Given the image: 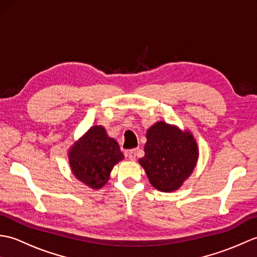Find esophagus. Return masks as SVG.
Listing matches in <instances>:
<instances>
[{
    "instance_id": "obj_1",
    "label": "esophagus",
    "mask_w": 257,
    "mask_h": 257,
    "mask_svg": "<svg viewBox=\"0 0 257 257\" xmlns=\"http://www.w3.org/2000/svg\"><path fill=\"white\" fill-rule=\"evenodd\" d=\"M137 149H133V150H129L127 154V157H128V159L129 160H132V161H134V160H136V156H137Z\"/></svg>"
}]
</instances>
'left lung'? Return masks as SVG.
<instances>
[{"instance_id": "left-lung-1", "label": "left lung", "mask_w": 257, "mask_h": 257, "mask_svg": "<svg viewBox=\"0 0 257 257\" xmlns=\"http://www.w3.org/2000/svg\"><path fill=\"white\" fill-rule=\"evenodd\" d=\"M199 150L192 136L163 121L147 132L145 157L139 163L149 181L162 192H171L181 187L198 161Z\"/></svg>"}]
</instances>
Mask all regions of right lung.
<instances>
[{"label":"right lung","instance_id":"add662e5","mask_svg":"<svg viewBox=\"0 0 257 257\" xmlns=\"http://www.w3.org/2000/svg\"><path fill=\"white\" fill-rule=\"evenodd\" d=\"M68 158L76 178L92 189H100L123 155L117 141L108 137L105 128L95 125L72 147Z\"/></svg>","mask_w":257,"mask_h":257}]
</instances>
